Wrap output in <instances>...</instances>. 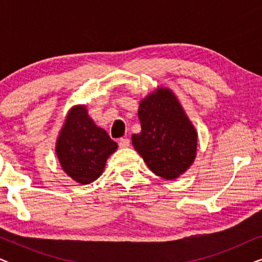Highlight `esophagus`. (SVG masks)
<instances>
[{"label":"esophagus","mask_w":262,"mask_h":262,"mask_svg":"<svg viewBox=\"0 0 262 262\" xmlns=\"http://www.w3.org/2000/svg\"><path fill=\"white\" fill-rule=\"evenodd\" d=\"M118 144H119L120 148H127V146L130 145V139H128V138H120L119 141H118Z\"/></svg>","instance_id":"1"}]
</instances>
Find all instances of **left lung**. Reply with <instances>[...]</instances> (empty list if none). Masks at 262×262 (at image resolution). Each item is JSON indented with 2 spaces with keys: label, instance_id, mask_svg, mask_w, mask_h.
I'll use <instances>...</instances> for the list:
<instances>
[{
  "label": "left lung",
  "instance_id": "1",
  "mask_svg": "<svg viewBox=\"0 0 262 262\" xmlns=\"http://www.w3.org/2000/svg\"><path fill=\"white\" fill-rule=\"evenodd\" d=\"M142 131L132 145L152 173L173 180L194 161L196 132L169 89L161 88L139 103Z\"/></svg>",
  "mask_w": 262,
  "mask_h": 262
}]
</instances>
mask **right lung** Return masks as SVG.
I'll list each match as a JSON object with an SVG mask.
<instances>
[{"label":"right lung","instance_id":"right-lung-1","mask_svg":"<svg viewBox=\"0 0 262 262\" xmlns=\"http://www.w3.org/2000/svg\"><path fill=\"white\" fill-rule=\"evenodd\" d=\"M117 143L88 117L84 106L74 107L57 141L56 151L63 170L82 185L91 184L101 175Z\"/></svg>","mask_w":262,"mask_h":262}]
</instances>
